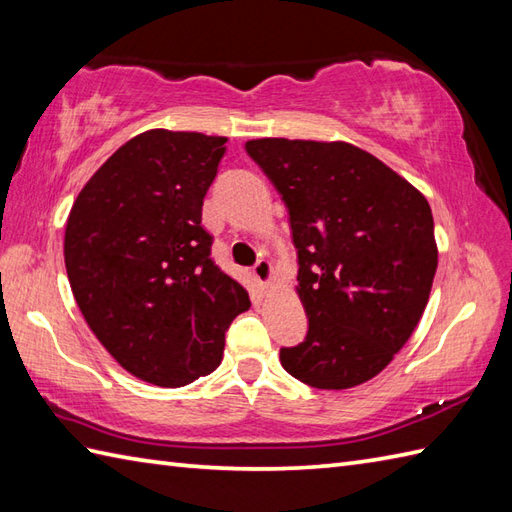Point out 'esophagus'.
I'll return each instance as SVG.
<instances>
[{"instance_id": "obj_1", "label": "esophagus", "mask_w": 512, "mask_h": 512, "mask_svg": "<svg viewBox=\"0 0 512 512\" xmlns=\"http://www.w3.org/2000/svg\"><path fill=\"white\" fill-rule=\"evenodd\" d=\"M253 275L257 279V284L266 288L273 284V277H275V270H273V264L268 262V259H259V262L253 266Z\"/></svg>"}]
</instances>
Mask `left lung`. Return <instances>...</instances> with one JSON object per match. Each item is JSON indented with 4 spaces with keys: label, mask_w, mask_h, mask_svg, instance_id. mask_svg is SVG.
<instances>
[{
    "label": "left lung",
    "mask_w": 512,
    "mask_h": 512,
    "mask_svg": "<svg viewBox=\"0 0 512 512\" xmlns=\"http://www.w3.org/2000/svg\"><path fill=\"white\" fill-rule=\"evenodd\" d=\"M248 156L288 206L306 341L281 347L290 376L350 389L383 372L427 308L438 246L427 198L350 143L257 138Z\"/></svg>",
    "instance_id": "1"
}]
</instances>
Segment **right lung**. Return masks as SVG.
Here are the masks:
<instances>
[{"label":"right lung","instance_id":"obj_1","mask_svg":"<svg viewBox=\"0 0 512 512\" xmlns=\"http://www.w3.org/2000/svg\"><path fill=\"white\" fill-rule=\"evenodd\" d=\"M224 136L149 129L107 158L74 200L63 257L83 319L116 363L182 387L222 363L248 292L211 259L202 204Z\"/></svg>","mask_w":512,"mask_h":512}]
</instances>
